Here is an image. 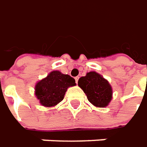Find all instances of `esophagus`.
<instances>
[{"label":"esophagus","mask_w":147,"mask_h":147,"mask_svg":"<svg viewBox=\"0 0 147 147\" xmlns=\"http://www.w3.org/2000/svg\"><path fill=\"white\" fill-rule=\"evenodd\" d=\"M75 80H76V84L78 83V80H79V76H76V77H75Z\"/></svg>","instance_id":"obj_1"}]
</instances>
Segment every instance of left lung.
<instances>
[{
  "mask_svg": "<svg viewBox=\"0 0 147 147\" xmlns=\"http://www.w3.org/2000/svg\"><path fill=\"white\" fill-rule=\"evenodd\" d=\"M78 85L87 98L97 107H106L112 98V88L100 74L90 71L79 79Z\"/></svg>",
  "mask_w": 147,
  "mask_h": 147,
  "instance_id": "1",
  "label": "left lung"
}]
</instances>
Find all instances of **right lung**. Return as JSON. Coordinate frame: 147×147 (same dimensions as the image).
<instances>
[{
	"mask_svg": "<svg viewBox=\"0 0 147 147\" xmlns=\"http://www.w3.org/2000/svg\"><path fill=\"white\" fill-rule=\"evenodd\" d=\"M76 85L75 79L69 75L53 71L35 86V94L44 107H51L59 103L69 87Z\"/></svg>",
	"mask_w": 147,
	"mask_h": 147,
	"instance_id": "add662e5",
	"label": "right lung"
}]
</instances>
